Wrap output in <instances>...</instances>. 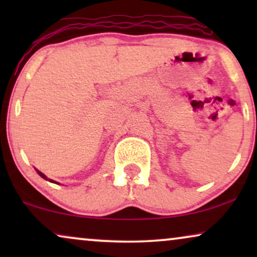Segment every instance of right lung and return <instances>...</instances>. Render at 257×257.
Returning a JSON list of instances; mask_svg holds the SVG:
<instances>
[{"mask_svg":"<svg viewBox=\"0 0 257 257\" xmlns=\"http://www.w3.org/2000/svg\"><path fill=\"white\" fill-rule=\"evenodd\" d=\"M36 172H37V173H38V174H40V175H41V177H42V178H43V179H45V180H49V181H50V182H54V184H58V182H56V181H54V180H51V179H48L47 177H45V175H44L43 173H42V172H40V171H38V170H36Z\"/></svg>","mask_w":257,"mask_h":257,"instance_id":"obj_1","label":"right lung"}]
</instances>
